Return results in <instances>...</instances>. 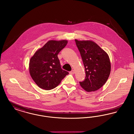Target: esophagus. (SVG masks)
<instances>
[{
  "label": "esophagus",
  "instance_id": "obj_1",
  "mask_svg": "<svg viewBox=\"0 0 134 134\" xmlns=\"http://www.w3.org/2000/svg\"><path fill=\"white\" fill-rule=\"evenodd\" d=\"M70 74H74V73H75V71L74 70H72L71 71H70Z\"/></svg>",
  "mask_w": 134,
  "mask_h": 134
}]
</instances>
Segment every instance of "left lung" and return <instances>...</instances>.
<instances>
[{"instance_id":"1","label":"left lung","mask_w":134,"mask_h":134,"mask_svg":"<svg viewBox=\"0 0 134 134\" xmlns=\"http://www.w3.org/2000/svg\"><path fill=\"white\" fill-rule=\"evenodd\" d=\"M75 41L86 73L80 85L87 92L95 91L102 87L109 76L111 65L108 54L92 41Z\"/></svg>"}]
</instances>
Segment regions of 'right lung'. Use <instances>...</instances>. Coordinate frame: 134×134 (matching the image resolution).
I'll return each instance as SVG.
<instances>
[{
	"mask_svg": "<svg viewBox=\"0 0 134 134\" xmlns=\"http://www.w3.org/2000/svg\"><path fill=\"white\" fill-rule=\"evenodd\" d=\"M67 43L66 40H50L31 58L29 72L40 88L46 90L54 89L69 74L61 68L58 57Z\"/></svg>",
	"mask_w": 134,
	"mask_h": 134,
	"instance_id": "add662e5",
	"label": "right lung"
}]
</instances>
